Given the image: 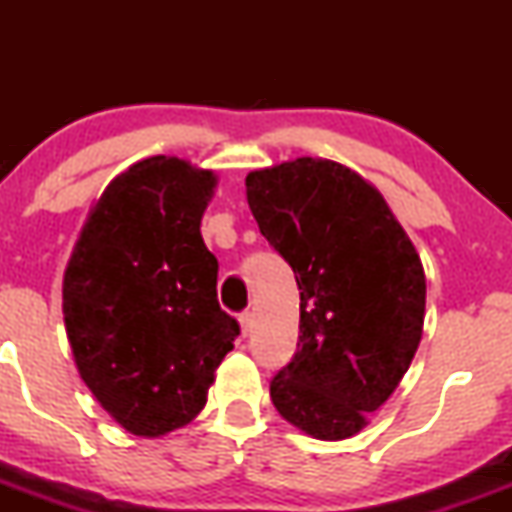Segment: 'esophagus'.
Returning a JSON list of instances; mask_svg holds the SVG:
<instances>
[{"label": "esophagus", "mask_w": 512, "mask_h": 512, "mask_svg": "<svg viewBox=\"0 0 512 512\" xmlns=\"http://www.w3.org/2000/svg\"><path fill=\"white\" fill-rule=\"evenodd\" d=\"M250 330H252V315L243 313L240 315V332H243V337H248Z\"/></svg>", "instance_id": "1"}]
</instances>
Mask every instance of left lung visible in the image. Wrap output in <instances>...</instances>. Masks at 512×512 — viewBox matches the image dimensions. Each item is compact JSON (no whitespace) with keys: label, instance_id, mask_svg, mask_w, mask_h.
<instances>
[{"label":"left lung","instance_id":"8db88e82","mask_svg":"<svg viewBox=\"0 0 512 512\" xmlns=\"http://www.w3.org/2000/svg\"><path fill=\"white\" fill-rule=\"evenodd\" d=\"M245 187L301 291L298 351L269 383L274 407L313 438L356 436L419 349V252L383 195L342 163L303 156L252 170Z\"/></svg>","mask_w":512,"mask_h":512}]
</instances>
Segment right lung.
I'll list each match as a JSON object with an SVG mask.
<instances>
[{
  "label": "right lung",
  "instance_id": "right-lung-1",
  "mask_svg": "<svg viewBox=\"0 0 512 512\" xmlns=\"http://www.w3.org/2000/svg\"><path fill=\"white\" fill-rule=\"evenodd\" d=\"M214 187L211 170L182 158L134 163L93 204L64 272L81 380L134 436L190 424L240 334L216 301L219 262L199 233Z\"/></svg>",
  "mask_w": 512,
  "mask_h": 512
}]
</instances>
